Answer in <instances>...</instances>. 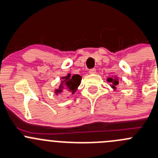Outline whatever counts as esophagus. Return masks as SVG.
<instances>
[{"label":"esophagus","instance_id":"esophagus-1","mask_svg":"<svg viewBox=\"0 0 158 158\" xmlns=\"http://www.w3.org/2000/svg\"><path fill=\"white\" fill-rule=\"evenodd\" d=\"M95 73H96V69H94V68H93V69H90V71H89V74H95Z\"/></svg>","mask_w":158,"mask_h":158}]
</instances>
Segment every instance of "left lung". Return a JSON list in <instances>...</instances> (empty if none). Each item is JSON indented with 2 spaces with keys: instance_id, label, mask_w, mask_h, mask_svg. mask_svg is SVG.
Wrapping results in <instances>:
<instances>
[{
  "instance_id": "1",
  "label": "left lung",
  "mask_w": 158,
  "mask_h": 158,
  "mask_svg": "<svg viewBox=\"0 0 158 158\" xmlns=\"http://www.w3.org/2000/svg\"><path fill=\"white\" fill-rule=\"evenodd\" d=\"M107 81L111 84H110V86H111L112 88H114V89H116L117 88L116 87L118 85V84H119V80H118V77H117V76H114V77H108V78L107 79Z\"/></svg>"
}]
</instances>
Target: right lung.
I'll return each instance as SVG.
<instances>
[{
    "instance_id": "obj_1",
    "label": "right lung",
    "mask_w": 158,
    "mask_h": 158,
    "mask_svg": "<svg viewBox=\"0 0 158 158\" xmlns=\"http://www.w3.org/2000/svg\"><path fill=\"white\" fill-rule=\"evenodd\" d=\"M61 79L59 87L54 90L55 94L57 95L62 93H71L74 94L81 84V76L79 74H74L71 76V74H68L65 77H62Z\"/></svg>"
}]
</instances>
